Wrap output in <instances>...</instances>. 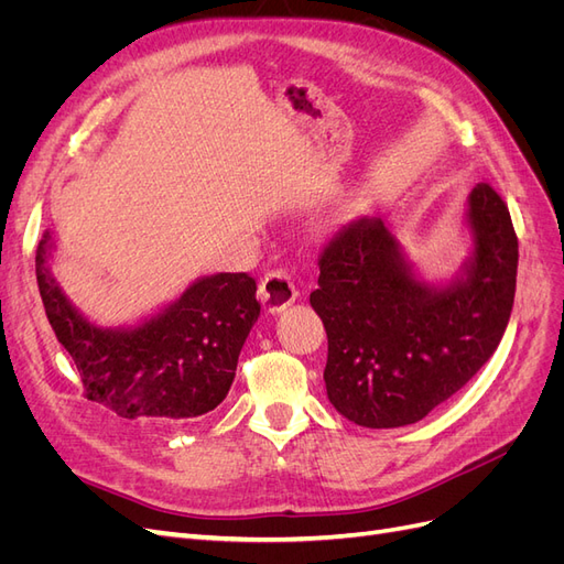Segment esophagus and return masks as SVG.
<instances>
[{"label": "esophagus", "mask_w": 564, "mask_h": 564, "mask_svg": "<svg viewBox=\"0 0 564 564\" xmlns=\"http://www.w3.org/2000/svg\"><path fill=\"white\" fill-rule=\"evenodd\" d=\"M299 292L284 270H272L259 286V299L268 313H282L286 305L296 301Z\"/></svg>", "instance_id": "obj_1"}]
</instances>
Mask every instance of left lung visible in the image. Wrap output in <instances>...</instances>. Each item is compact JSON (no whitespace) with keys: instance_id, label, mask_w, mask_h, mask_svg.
Segmentation results:
<instances>
[{"instance_id":"left-lung-1","label":"left lung","mask_w":564,"mask_h":564,"mask_svg":"<svg viewBox=\"0 0 564 564\" xmlns=\"http://www.w3.org/2000/svg\"><path fill=\"white\" fill-rule=\"evenodd\" d=\"M466 261L431 282L381 218L340 228L319 256L311 305L327 329L324 386L338 414L400 429L464 388L501 344L516 299L518 237L503 199L477 183Z\"/></svg>"}]
</instances>
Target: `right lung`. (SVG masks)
<instances>
[{"label":"right lung","mask_w":564,"mask_h":564,"mask_svg":"<svg viewBox=\"0 0 564 564\" xmlns=\"http://www.w3.org/2000/svg\"><path fill=\"white\" fill-rule=\"evenodd\" d=\"M54 253V235L46 230L35 256L40 296L91 402L122 419L185 421L226 400L237 357L261 315L253 278L204 275L155 313L104 327L67 299L51 270Z\"/></svg>","instance_id":"1"}]
</instances>
